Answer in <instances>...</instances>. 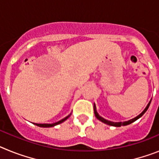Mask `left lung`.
I'll list each match as a JSON object with an SVG mask.
<instances>
[{"mask_svg": "<svg viewBox=\"0 0 159 159\" xmlns=\"http://www.w3.org/2000/svg\"><path fill=\"white\" fill-rule=\"evenodd\" d=\"M151 99L150 100V102H148V104H147V106L146 107L145 109H144V110L142 111V113H140L139 116H136V117L134 118V119H130V120H128V121H125V122H112V121H109V120H107V119H105L104 118L101 117L99 114H98V112H97L96 107H95V103H94V112H95V117L99 119V121L102 122L103 123H106V124H107V125H110V126H112V127H121V126H127V125H129V124H130V123H134V122L136 121L137 119H139V118H141L142 116H143V115L145 114V112L147 111V109L149 108L150 104H151Z\"/></svg>", "mask_w": 159, "mask_h": 159, "instance_id": "8db88e82", "label": "left lung"}]
</instances>
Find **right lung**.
<instances>
[{
    "label": "right lung",
    "mask_w": 159,
    "mask_h": 159,
    "mask_svg": "<svg viewBox=\"0 0 159 159\" xmlns=\"http://www.w3.org/2000/svg\"><path fill=\"white\" fill-rule=\"evenodd\" d=\"M71 113L69 114L68 116H66L65 118H64V119H62L61 120H60V121L57 122V123H33V124L36 125V126H38V127H55V126H57V125L58 124H60V123H64L65 120H67L68 118L71 116Z\"/></svg>",
    "instance_id": "right-lung-1"
}]
</instances>
